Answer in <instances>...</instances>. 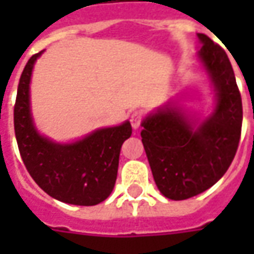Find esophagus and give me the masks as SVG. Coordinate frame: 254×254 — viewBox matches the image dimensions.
<instances>
[{
	"mask_svg": "<svg viewBox=\"0 0 254 254\" xmlns=\"http://www.w3.org/2000/svg\"><path fill=\"white\" fill-rule=\"evenodd\" d=\"M142 120V114L140 112H134L131 114V117H130V122H131V126L134 130H137L138 127H140V124H141Z\"/></svg>",
	"mask_w": 254,
	"mask_h": 254,
	"instance_id": "34e87169",
	"label": "esophagus"
}]
</instances>
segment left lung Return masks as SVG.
<instances>
[{"mask_svg":"<svg viewBox=\"0 0 254 254\" xmlns=\"http://www.w3.org/2000/svg\"><path fill=\"white\" fill-rule=\"evenodd\" d=\"M196 54L215 92V106L199 119L165 103L144 117L141 141L152 177L162 195L182 200L209 190L235 158L242 131V97L226 52L198 34Z\"/></svg>","mask_w":254,"mask_h":254,"instance_id":"1","label":"left lung"}]
</instances>
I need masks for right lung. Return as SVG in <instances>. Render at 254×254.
Returning <instances> with one entry per match:
<instances>
[{"instance_id": "1", "label": "right lung", "mask_w": 254, "mask_h": 254, "mask_svg": "<svg viewBox=\"0 0 254 254\" xmlns=\"http://www.w3.org/2000/svg\"><path fill=\"white\" fill-rule=\"evenodd\" d=\"M34 55L21 74L14 107L18 148L28 172L55 199L80 206H93L109 198L117 180L123 142L131 135V124L97 128L72 142H56L38 131L31 112V76Z\"/></svg>"}]
</instances>
